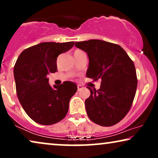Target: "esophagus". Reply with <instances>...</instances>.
Here are the masks:
<instances>
[{"instance_id":"obj_1","label":"esophagus","mask_w":158,"mask_h":158,"mask_svg":"<svg viewBox=\"0 0 158 158\" xmlns=\"http://www.w3.org/2000/svg\"><path fill=\"white\" fill-rule=\"evenodd\" d=\"M83 87L81 85H77V90H78V91H80V90L83 89Z\"/></svg>"}]
</instances>
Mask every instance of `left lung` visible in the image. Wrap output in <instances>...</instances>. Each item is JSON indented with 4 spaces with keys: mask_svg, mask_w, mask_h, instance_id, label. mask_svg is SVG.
<instances>
[{
    "mask_svg": "<svg viewBox=\"0 0 158 158\" xmlns=\"http://www.w3.org/2000/svg\"><path fill=\"white\" fill-rule=\"evenodd\" d=\"M87 52L86 75L101 80L100 89L88 87L90 96L85 101L88 117L103 127L115 125L125 117L132 105L137 87L135 66L119 45L99 40L75 42Z\"/></svg>",
    "mask_w": 158,
    "mask_h": 158,
    "instance_id": "obj_1",
    "label": "left lung"
}]
</instances>
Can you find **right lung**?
Returning a JSON list of instances; mask_svg holds the SVG:
<instances>
[{
  "label": "right lung",
  "mask_w": 158,
  "mask_h": 158,
  "mask_svg": "<svg viewBox=\"0 0 158 158\" xmlns=\"http://www.w3.org/2000/svg\"><path fill=\"white\" fill-rule=\"evenodd\" d=\"M73 45L74 42H42L24 49L16 60L14 73L18 98L27 115L38 124H56L68 114L77 85L64 81L52 88L47 77L57 71L59 55Z\"/></svg>",
  "instance_id": "obj_1"
}]
</instances>
